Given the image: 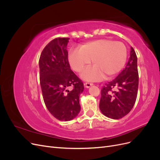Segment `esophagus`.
Here are the masks:
<instances>
[{
  "instance_id": "34e87169",
  "label": "esophagus",
  "mask_w": 160,
  "mask_h": 160,
  "mask_svg": "<svg viewBox=\"0 0 160 160\" xmlns=\"http://www.w3.org/2000/svg\"><path fill=\"white\" fill-rule=\"evenodd\" d=\"M93 83H84V86L86 88H89L91 86L93 85Z\"/></svg>"
}]
</instances>
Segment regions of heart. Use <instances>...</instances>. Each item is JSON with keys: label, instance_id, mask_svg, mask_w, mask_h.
<instances>
[{"label": "heart", "instance_id": "heart-1", "mask_svg": "<svg viewBox=\"0 0 160 160\" xmlns=\"http://www.w3.org/2000/svg\"><path fill=\"white\" fill-rule=\"evenodd\" d=\"M127 55L123 42L102 38L87 42L81 49L71 50L69 61L72 69L79 72L93 60L94 66L84 70L81 77L85 81H95L118 74L126 62Z\"/></svg>", "mask_w": 160, "mask_h": 160}]
</instances>
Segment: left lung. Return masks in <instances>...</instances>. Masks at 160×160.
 Returning a JSON list of instances; mask_svg holds the SVG:
<instances>
[{
    "instance_id": "left-lung-1",
    "label": "left lung",
    "mask_w": 160,
    "mask_h": 160,
    "mask_svg": "<svg viewBox=\"0 0 160 160\" xmlns=\"http://www.w3.org/2000/svg\"><path fill=\"white\" fill-rule=\"evenodd\" d=\"M138 83V58L133 47H131L125 68L101 89L99 103L101 113L113 119H121L128 114L136 101Z\"/></svg>"
}]
</instances>
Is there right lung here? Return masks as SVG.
I'll list each match as a JSON object with an SVG mask.
<instances>
[{
  "label": "right lung",
  "instance_id": "1",
  "mask_svg": "<svg viewBox=\"0 0 160 160\" xmlns=\"http://www.w3.org/2000/svg\"><path fill=\"white\" fill-rule=\"evenodd\" d=\"M69 38H56L42 50L38 65L40 84L47 109L60 121H70L81 110L83 82L70 68L67 46Z\"/></svg>",
  "mask_w": 160,
  "mask_h": 160
}]
</instances>
